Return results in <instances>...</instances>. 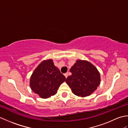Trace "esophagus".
I'll list each match as a JSON object with an SVG mask.
<instances>
[{"instance_id": "1", "label": "esophagus", "mask_w": 128, "mask_h": 128, "mask_svg": "<svg viewBox=\"0 0 128 128\" xmlns=\"http://www.w3.org/2000/svg\"><path fill=\"white\" fill-rule=\"evenodd\" d=\"M68 75H69V74H68V72H66V74H64V75H65V76H66V78H67V77L68 76Z\"/></svg>"}]
</instances>
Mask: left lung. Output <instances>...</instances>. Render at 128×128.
<instances>
[{"mask_svg": "<svg viewBox=\"0 0 128 128\" xmlns=\"http://www.w3.org/2000/svg\"><path fill=\"white\" fill-rule=\"evenodd\" d=\"M70 72L72 74L67 78L66 82L72 93L78 96H88L100 85V74L90 62L78 59L70 68Z\"/></svg>", "mask_w": 128, "mask_h": 128, "instance_id": "8db88e82", "label": "left lung"}]
</instances>
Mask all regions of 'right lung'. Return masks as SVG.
Returning a JSON list of instances; mask_svg holds the SVG:
<instances>
[{"instance_id":"right-lung-1","label":"right lung","mask_w":128,"mask_h":128,"mask_svg":"<svg viewBox=\"0 0 128 128\" xmlns=\"http://www.w3.org/2000/svg\"><path fill=\"white\" fill-rule=\"evenodd\" d=\"M66 80L65 76L54 66L52 59L44 60L31 76L30 86L42 98H48L57 93L59 87Z\"/></svg>"}]
</instances>
